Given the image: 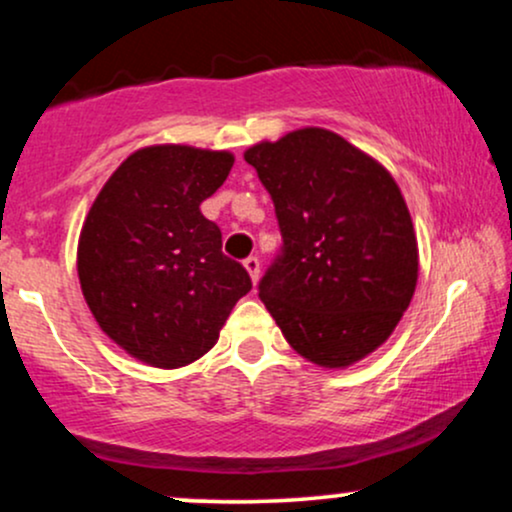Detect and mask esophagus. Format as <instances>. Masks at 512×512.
I'll list each match as a JSON object with an SVG mask.
<instances>
[{
  "instance_id": "1",
  "label": "esophagus",
  "mask_w": 512,
  "mask_h": 512,
  "mask_svg": "<svg viewBox=\"0 0 512 512\" xmlns=\"http://www.w3.org/2000/svg\"><path fill=\"white\" fill-rule=\"evenodd\" d=\"M243 267L248 269L252 284H257V279H260V260H257V257H248V260L243 262Z\"/></svg>"
}]
</instances>
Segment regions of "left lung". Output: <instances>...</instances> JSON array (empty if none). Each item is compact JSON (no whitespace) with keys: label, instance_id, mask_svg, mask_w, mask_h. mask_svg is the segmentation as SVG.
<instances>
[{"label":"left lung","instance_id":"left-lung-1","mask_svg":"<svg viewBox=\"0 0 512 512\" xmlns=\"http://www.w3.org/2000/svg\"><path fill=\"white\" fill-rule=\"evenodd\" d=\"M245 161L272 197L284 240L260 298L286 342L322 368L373 354L419 279L414 226L395 178L320 127L250 146Z\"/></svg>","mask_w":512,"mask_h":512}]
</instances>
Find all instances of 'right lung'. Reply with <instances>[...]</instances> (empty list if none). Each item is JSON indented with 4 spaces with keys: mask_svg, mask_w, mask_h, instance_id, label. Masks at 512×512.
I'll use <instances>...</instances> for the list:
<instances>
[{
    "mask_svg": "<svg viewBox=\"0 0 512 512\" xmlns=\"http://www.w3.org/2000/svg\"><path fill=\"white\" fill-rule=\"evenodd\" d=\"M233 168V154L182 144L134 151L88 211L76 269L93 317L129 356L180 368L219 339L252 289L221 252V231L199 204Z\"/></svg>",
    "mask_w": 512,
    "mask_h": 512,
    "instance_id": "obj_1",
    "label": "right lung"
}]
</instances>
